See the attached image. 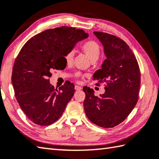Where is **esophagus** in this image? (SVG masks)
Returning <instances> with one entry per match:
<instances>
[{
    "mask_svg": "<svg viewBox=\"0 0 159 159\" xmlns=\"http://www.w3.org/2000/svg\"><path fill=\"white\" fill-rule=\"evenodd\" d=\"M75 88V89H76V90H80V89H81V87L78 86V85H76V86H75V88Z\"/></svg>",
    "mask_w": 159,
    "mask_h": 159,
    "instance_id": "1",
    "label": "esophagus"
}]
</instances>
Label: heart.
Instances as JSON below:
<instances>
[{
  "instance_id": "obj_1",
  "label": "heart",
  "mask_w": 159,
  "mask_h": 159,
  "mask_svg": "<svg viewBox=\"0 0 159 159\" xmlns=\"http://www.w3.org/2000/svg\"><path fill=\"white\" fill-rule=\"evenodd\" d=\"M80 49H81L84 54L88 57L89 61L92 63H94V62L97 61L101 54L100 45H98L97 42L93 40H88V41L83 43L81 46H80ZM74 52H69L65 54V59L67 64H71L74 59ZM81 76L82 74L79 71H77V72L74 74V77L76 78H79Z\"/></svg>"
}]
</instances>
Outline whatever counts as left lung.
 <instances>
[{
  "mask_svg": "<svg viewBox=\"0 0 159 159\" xmlns=\"http://www.w3.org/2000/svg\"><path fill=\"white\" fill-rule=\"evenodd\" d=\"M103 45L106 59L93 79L105 83V92L100 96L84 87L83 106L87 117L96 125L110 128L119 125L131 113L137 103L141 73L131 49L120 38L107 33L94 32Z\"/></svg>",
  "mask_w": 159,
  "mask_h": 159,
  "instance_id": "obj_1",
  "label": "left lung"
}]
</instances>
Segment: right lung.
Instances as JSON below:
<instances>
[{"mask_svg": "<svg viewBox=\"0 0 159 159\" xmlns=\"http://www.w3.org/2000/svg\"><path fill=\"white\" fill-rule=\"evenodd\" d=\"M88 37L83 30L63 26L47 30L23 45L14 64L11 75L16 98L31 121L49 125L63 114L74 96L73 83L57 89L49 83L52 70H61L65 56L77 42Z\"/></svg>", "mask_w": 159, "mask_h": 159, "instance_id": "right-lung-1", "label": "right lung"}]
</instances>
